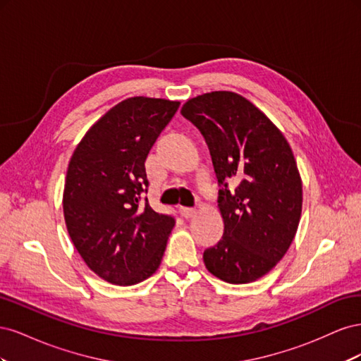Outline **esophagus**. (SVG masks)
Listing matches in <instances>:
<instances>
[{
    "mask_svg": "<svg viewBox=\"0 0 361 361\" xmlns=\"http://www.w3.org/2000/svg\"><path fill=\"white\" fill-rule=\"evenodd\" d=\"M179 211H180V215L183 218H187V220H188V218H192L195 214H197V211H195L194 207H185V206H182Z\"/></svg>",
    "mask_w": 361,
    "mask_h": 361,
    "instance_id": "esophagus-1",
    "label": "esophagus"
}]
</instances>
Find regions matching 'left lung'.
I'll use <instances>...</instances> for the list:
<instances>
[{"instance_id":"8db88e82","label":"left lung","mask_w":361,"mask_h":361,"mask_svg":"<svg viewBox=\"0 0 361 361\" xmlns=\"http://www.w3.org/2000/svg\"><path fill=\"white\" fill-rule=\"evenodd\" d=\"M180 113L204 137L223 187L224 233L204 250V265L232 285L255 281L286 255L298 228L302 183L292 149L257 106L233 92L192 97Z\"/></svg>"}]
</instances>
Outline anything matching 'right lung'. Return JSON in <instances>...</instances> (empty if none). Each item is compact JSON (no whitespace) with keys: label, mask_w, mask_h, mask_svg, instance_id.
<instances>
[{"label":"right lung","mask_w":361,"mask_h":361,"mask_svg":"<svg viewBox=\"0 0 361 361\" xmlns=\"http://www.w3.org/2000/svg\"><path fill=\"white\" fill-rule=\"evenodd\" d=\"M180 102L135 96L87 130L69 161L63 212L69 236L94 274L130 286L158 269L174 227L152 209L145 162Z\"/></svg>","instance_id":"obj_1"}]
</instances>
